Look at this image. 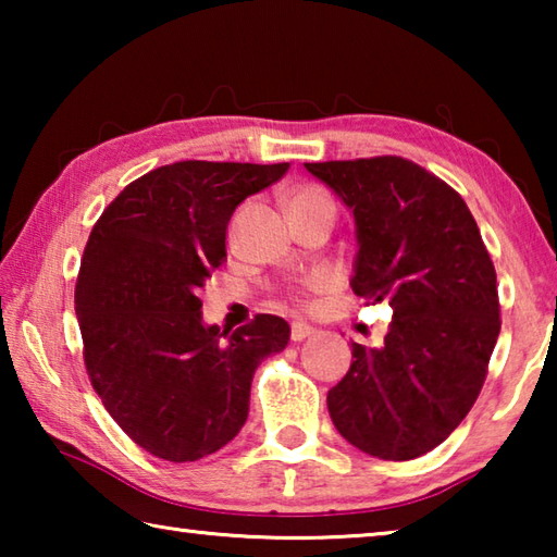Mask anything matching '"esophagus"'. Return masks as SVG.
Here are the masks:
<instances>
[{"label":"esophagus","mask_w":557,"mask_h":557,"mask_svg":"<svg viewBox=\"0 0 557 557\" xmlns=\"http://www.w3.org/2000/svg\"><path fill=\"white\" fill-rule=\"evenodd\" d=\"M314 334V326H309L307 322H295L292 324V342H305V338H309Z\"/></svg>","instance_id":"34e87169"}]
</instances>
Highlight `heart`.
I'll list each match as a JSON object with an SVG mask.
<instances>
[{
	"instance_id": "obj_1",
	"label": "heart",
	"mask_w": 557,
	"mask_h": 557,
	"mask_svg": "<svg viewBox=\"0 0 557 557\" xmlns=\"http://www.w3.org/2000/svg\"><path fill=\"white\" fill-rule=\"evenodd\" d=\"M319 201H332L329 199V194L324 191V188H319V186H301V188H297L295 194H292V201H289V206H299V203H319ZM326 285V277H322V275H317V277H312L309 280V287H324Z\"/></svg>"
}]
</instances>
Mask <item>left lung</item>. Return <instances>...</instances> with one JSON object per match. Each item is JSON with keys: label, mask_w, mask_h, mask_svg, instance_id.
<instances>
[{"label": "left lung", "mask_w": 557, "mask_h": 557, "mask_svg": "<svg viewBox=\"0 0 557 557\" xmlns=\"http://www.w3.org/2000/svg\"><path fill=\"white\" fill-rule=\"evenodd\" d=\"M305 166L354 213L351 289L393 309L379 348L351 344L329 414L366 455H428L467 418L502 329L482 233L455 188L403 157Z\"/></svg>", "instance_id": "8db88e82"}]
</instances>
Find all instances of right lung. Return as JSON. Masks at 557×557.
I'll return each instance as SVG.
<instances>
[{
    "instance_id": "right-lung-1",
    "label": "right lung",
    "mask_w": 557,
    "mask_h": 557,
    "mask_svg": "<svg viewBox=\"0 0 557 557\" xmlns=\"http://www.w3.org/2000/svg\"><path fill=\"white\" fill-rule=\"evenodd\" d=\"M289 164L176 162L122 188L83 252L75 317L90 383L112 420L166 461H196L238 435L262 358L289 324L258 314L221 332L199 289L225 260L233 211Z\"/></svg>"
}]
</instances>
